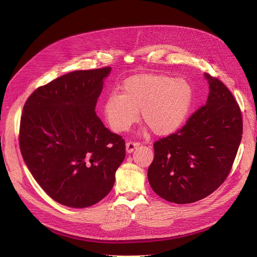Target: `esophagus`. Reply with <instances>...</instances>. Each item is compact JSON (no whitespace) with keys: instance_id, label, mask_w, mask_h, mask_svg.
I'll use <instances>...</instances> for the list:
<instances>
[{"instance_id":"obj_1","label":"esophagus","mask_w":257,"mask_h":257,"mask_svg":"<svg viewBox=\"0 0 257 257\" xmlns=\"http://www.w3.org/2000/svg\"><path fill=\"white\" fill-rule=\"evenodd\" d=\"M141 146L140 143L137 142H129L126 144V151L127 153H132L134 150L138 149V148Z\"/></svg>"}]
</instances>
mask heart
Returning <instances> with one entry per match:
<instances>
[{
  "label": "heart",
  "instance_id": "heart-1",
  "mask_svg": "<svg viewBox=\"0 0 257 257\" xmlns=\"http://www.w3.org/2000/svg\"><path fill=\"white\" fill-rule=\"evenodd\" d=\"M193 89L182 78L159 74H138L127 78L121 94L113 92L104 103V114L117 132L130 129L142 118L157 136L178 130L191 109Z\"/></svg>",
  "mask_w": 257,
  "mask_h": 257
}]
</instances>
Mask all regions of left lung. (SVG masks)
<instances>
[{"label": "left lung", "instance_id": "1", "mask_svg": "<svg viewBox=\"0 0 257 257\" xmlns=\"http://www.w3.org/2000/svg\"><path fill=\"white\" fill-rule=\"evenodd\" d=\"M204 77L209 84L205 105L180 130L154 144L148 180L172 203H193L217 190L230 172L241 141V113L232 93L217 78Z\"/></svg>", "mask_w": 257, "mask_h": 257}]
</instances>
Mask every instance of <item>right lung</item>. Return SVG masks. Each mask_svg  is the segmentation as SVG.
<instances>
[{"instance_id":"add662e5","label":"right lung","mask_w":257,"mask_h":257,"mask_svg":"<svg viewBox=\"0 0 257 257\" xmlns=\"http://www.w3.org/2000/svg\"><path fill=\"white\" fill-rule=\"evenodd\" d=\"M111 72L74 71L40 86L26 101L20 148L36 182L58 203L84 208L114 184L125 142L96 114L104 80Z\"/></svg>"}]
</instances>
